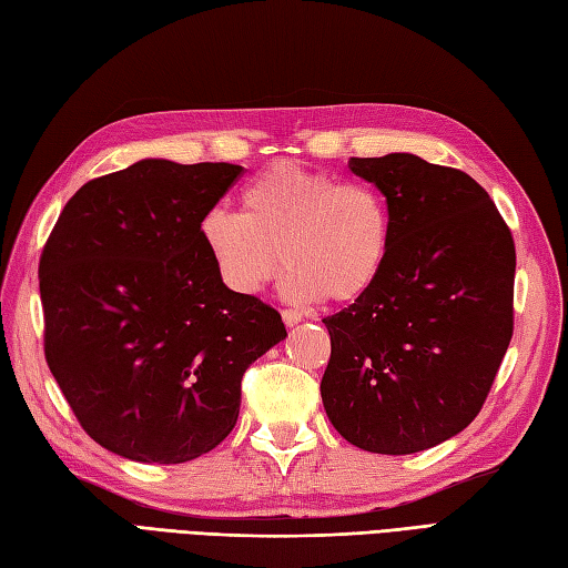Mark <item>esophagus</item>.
Segmentation results:
<instances>
[{
	"mask_svg": "<svg viewBox=\"0 0 568 568\" xmlns=\"http://www.w3.org/2000/svg\"><path fill=\"white\" fill-rule=\"evenodd\" d=\"M281 316H283L285 326H295V324H300V322H302V314H300L297 310H283V312H281Z\"/></svg>",
	"mask_w": 568,
	"mask_h": 568,
	"instance_id": "34e87169",
	"label": "esophagus"
}]
</instances>
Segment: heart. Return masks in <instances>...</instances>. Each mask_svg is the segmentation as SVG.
<instances>
[{
  "mask_svg": "<svg viewBox=\"0 0 568 568\" xmlns=\"http://www.w3.org/2000/svg\"><path fill=\"white\" fill-rule=\"evenodd\" d=\"M201 242L236 295H258L285 261L290 300L341 305L379 278L392 248V215L371 183L281 160L246 183L242 215L207 210Z\"/></svg>",
  "mask_w": 568,
  "mask_h": 568,
  "instance_id": "1",
  "label": "heart"
}]
</instances>
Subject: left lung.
Returning a JSON list of instances; mask_svg holds the SVG:
<instances>
[{"mask_svg":"<svg viewBox=\"0 0 568 568\" xmlns=\"http://www.w3.org/2000/svg\"><path fill=\"white\" fill-rule=\"evenodd\" d=\"M387 197L392 248L375 285L326 316L322 402L367 453L412 455L465 430L513 336L516 244L477 181L416 154L351 156Z\"/></svg>","mask_w":568,"mask_h":568,"instance_id":"8db88e82","label":"left lung"}]
</instances>
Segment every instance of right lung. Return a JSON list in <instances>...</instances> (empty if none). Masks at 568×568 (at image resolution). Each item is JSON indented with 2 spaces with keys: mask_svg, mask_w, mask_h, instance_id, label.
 <instances>
[{
  "mask_svg": "<svg viewBox=\"0 0 568 568\" xmlns=\"http://www.w3.org/2000/svg\"><path fill=\"white\" fill-rule=\"evenodd\" d=\"M236 164L142 160L87 181L38 263L43 351L79 426L135 463L179 465L236 424L246 367L287 334L220 281L201 220Z\"/></svg>",
  "mask_w": 568,
  "mask_h": 568,
  "instance_id": "add662e5",
  "label": "right lung"
}]
</instances>
